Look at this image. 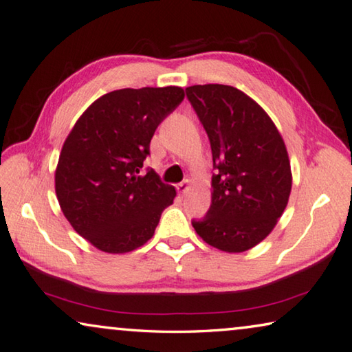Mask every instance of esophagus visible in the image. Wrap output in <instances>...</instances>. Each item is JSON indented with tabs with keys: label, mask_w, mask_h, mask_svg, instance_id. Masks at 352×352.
<instances>
[{
	"label": "esophagus",
	"mask_w": 352,
	"mask_h": 352,
	"mask_svg": "<svg viewBox=\"0 0 352 352\" xmlns=\"http://www.w3.org/2000/svg\"><path fill=\"white\" fill-rule=\"evenodd\" d=\"M188 188H190V181L186 179L184 182H181L179 186H177V192H179L181 195H186L188 192Z\"/></svg>",
	"instance_id": "34e87169"
}]
</instances>
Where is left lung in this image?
Segmentation results:
<instances>
[{
	"mask_svg": "<svg viewBox=\"0 0 352 352\" xmlns=\"http://www.w3.org/2000/svg\"><path fill=\"white\" fill-rule=\"evenodd\" d=\"M186 93L217 171L206 217L192 225L210 247L247 252L266 239L288 204L293 175L285 142L267 113L237 88L195 85Z\"/></svg>",
	"mask_w": 352,
	"mask_h": 352,
	"instance_id": "left-lung-1",
	"label": "left lung"
}]
</instances>
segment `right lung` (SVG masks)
Instances as JSON below:
<instances>
[{"label":"right lung","instance_id":"obj_1","mask_svg":"<svg viewBox=\"0 0 352 352\" xmlns=\"http://www.w3.org/2000/svg\"><path fill=\"white\" fill-rule=\"evenodd\" d=\"M179 86L118 89L94 100L63 144L55 190L72 228L105 253H127L154 236L176 190L142 175L151 138L184 99Z\"/></svg>","mask_w":352,"mask_h":352}]
</instances>
